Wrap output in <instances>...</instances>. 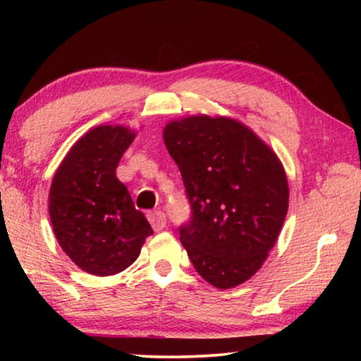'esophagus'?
<instances>
[{
	"instance_id": "esophagus-1",
	"label": "esophagus",
	"mask_w": 361,
	"mask_h": 361,
	"mask_svg": "<svg viewBox=\"0 0 361 361\" xmlns=\"http://www.w3.org/2000/svg\"><path fill=\"white\" fill-rule=\"evenodd\" d=\"M148 219H149V223L152 226V229H154L156 232L162 231L164 228H166V224H167L166 215H164V212H161V210L149 212L148 213Z\"/></svg>"
}]
</instances>
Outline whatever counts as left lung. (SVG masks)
<instances>
[{"label":"left lung","mask_w":361,"mask_h":361,"mask_svg":"<svg viewBox=\"0 0 361 361\" xmlns=\"http://www.w3.org/2000/svg\"><path fill=\"white\" fill-rule=\"evenodd\" d=\"M164 142L191 205L180 240L192 266L216 288L243 283L276 245L288 210L279 157L247 126L228 118L173 121Z\"/></svg>","instance_id":"left-lung-1"}]
</instances>
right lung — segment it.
I'll list each match as a JSON object with an SVG mask.
<instances>
[{
  "label": "right lung",
  "instance_id": "add662e5",
  "mask_svg": "<svg viewBox=\"0 0 361 361\" xmlns=\"http://www.w3.org/2000/svg\"><path fill=\"white\" fill-rule=\"evenodd\" d=\"M135 133L99 126L79 138L54 175L49 215L59 245L82 271L113 276L138 258L151 224L116 178Z\"/></svg>",
  "mask_w": 361,
  "mask_h": 361
}]
</instances>
